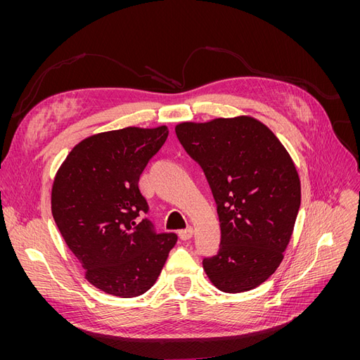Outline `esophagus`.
<instances>
[{
  "instance_id": "obj_1",
  "label": "esophagus",
  "mask_w": 360,
  "mask_h": 360,
  "mask_svg": "<svg viewBox=\"0 0 360 360\" xmlns=\"http://www.w3.org/2000/svg\"><path fill=\"white\" fill-rule=\"evenodd\" d=\"M179 236L181 240H189V238H192V236H193V228L189 226V228H186V230H181L179 233Z\"/></svg>"
}]
</instances>
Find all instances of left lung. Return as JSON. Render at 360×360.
<instances>
[{
	"mask_svg": "<svg viewBox=\"0 0 360 360\" xmlns=\"http://www.w3.org/2000/svg\"><path fill=\"white\" fill-rule=\"evenodd\" d=\"M209 181L221 224L217 255L202 259L212 284L243 292L279 267L300 207V179L285 147L249 115L176 126Z\"/></svg>",
	"mask_w": 360,
	"mask_h": 360,
	"instance_id": "obj_1",
	"label": "left lung"
}]
</instances>
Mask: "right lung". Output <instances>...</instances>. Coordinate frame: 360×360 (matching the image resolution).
I'll return each instance as SVG.
<instances>
[{"instance_id": "right-lung-1", "label": "right lung", "mask_w": 360, "mask_h": 360, "mask_svg": "<svg viewBox=\"0 0 360 360\" xmlns=\"http://www.w3.org/2000/svg\"><path fill=\"white\" fill-rule=\"evenodd\" d=\"M168 138V127H124L76 144L52 184L53 221L85 269V279L111 296L136 297L155 285L174 233L139 221L148 205L138 181Z\"/></svg>"}]
</instances>
